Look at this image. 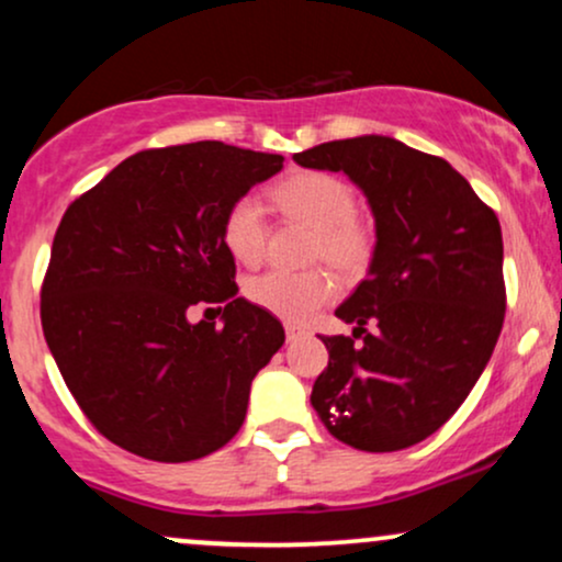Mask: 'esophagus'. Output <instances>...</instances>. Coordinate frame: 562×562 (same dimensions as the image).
I'll list each match as a JSON object with an SVG mask.
<instances>
[{"instance_id": "1", "label": "esophagus", "mask_w": 562, "mask_h": 562, "mask_svg": "<svg viewBox=\"0 0 562 562\" xmlns=\"http://www.w3.org/2000/svg\"><path fill=\"white\" fill-rule=\"evenodd\" d=\"M303 335H306V327L293 325V322H288V325H285V338H288V344H293V340L303 338Z\"/></svg>"}]
</instances>
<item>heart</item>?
I'll list each match as a JSON object with an SVG mask.
<instances>
[{"mask_svg":"<svg viewBox=\"0 0 562 562\" xmlns=\"http://www.w3.org/2000/svg\"><path fill=\"white\" fill-rule=\"evenodd\" d=\"M274 200L288 216L317 229L312 261L330 263L338 274H364L375 256V232L357 214V192L340 177L325 171H303L277 184ZM222 240L243 263L261 261L267 248V216L256 195H240L222 222ZM250 303L288 322H308L333 301L335 280L322 269L282 272L272 269L245 282Z\"/></svg>","mask_w":562,"mask_h":562,"instance_id":"1","label":"heart"}]
</instances>
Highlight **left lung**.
<instances>
[{"label": "left lung", "mask_w": 562, "mask_h": 562, "mask_svg": "<svg viewBox=\"0 0 562 562\" xmlns=\"http://www.w3.org/2000/svg\"><path fill=\"white\" fill-rule=\"evenodd\" d=\"M293 160L344 171L364 192L378 237L370 274L335 308L363 344L322 338L330 362L312 406L348 447H412L460 409L492 359L507 303L499 218L447 160L380 134Z\"/></svg>", "instance_id": "left-lung-1"}]
</instances>
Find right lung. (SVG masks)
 <instances>
[{
    "label": "right lung",
    "mask_w": 562,
    "mask_h": 562,
    "mask_svg": "<svg viewBox=\"0 0 562 562\" xmlns=\"http://www.w3.org/2000/svg\"><path fill=\"white\" fill-rule=\"evenodd\" d=\"M282 160L211 139L142 150L68 205L42 327L68 391L115 447L190 462L240 430L250 383L285 330L237 299L222 222ZM198 305L225 327L192 323Z\"/></svg>",
    "instance_id": "obj_1"
}]
</instances>
